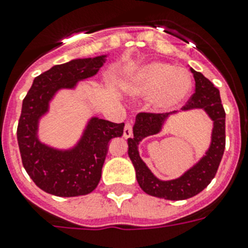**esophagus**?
Segmentation results:
<instances>
[{"label": "esophagus", "mask_w": 248, "mask_h": 248, "mask_svg": "<svg viewBox=\"0 0 248 248\" xmlns=\"http://www.w3.org/2000/svg\"><path fill=\"white\" fill-rule=\"evenodd\" d=\"M123 135H124V138H125V139L133 137V130H131L130 123H126L125 124V128H124V133H123Z\"/></svg>", "instance_id": "obj_1"}]
</instances>
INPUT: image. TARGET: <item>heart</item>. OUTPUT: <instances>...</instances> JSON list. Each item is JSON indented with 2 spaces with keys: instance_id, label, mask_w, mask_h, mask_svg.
Segmentation results:
<instances>
[{
  "instance_id": "obj_1",
  "label": "heart",
  "mask_w": 248,
  "mask_h": 248,
  "mask_svg": "<svg viewBox=\"0 0 248 248\" xmlns=\"http://www.w3.org/2000/svg\"><path fill=\"white\" fill-rule=\"evenodd\" d=\"M123 89L134 98H149L155 113L180 107L192 91V78L185 68L153 61L140 65L123 82Z\"/></svg>"
}]
</instances>
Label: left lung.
<instances>
[{
  "mask_svg": "<svg viewBox=\"0 0 248 248\" xmlns=\"http://www.w3.org/2000/svg\"><path fill=\"white\" fill-rule=\"evenodd\" d=\"M196 83V92L180 111L165 114L140 113L133 125V138L128 139V155L134 165L137 180L144 192L165 200H186L202 191L216 175L225 150V118L220 92L200 72L190 67ZM203 110L213 122L210 145L204 155L183 175L161 181L152 174L139 153V144L145 137L161 132L170 118L183 111Z\"/></svg>",
  "mask_w": 248,
  "mask_h": 248,
  "instance_id": "obj_1",
  "label": "left lung"
}]
</instances>
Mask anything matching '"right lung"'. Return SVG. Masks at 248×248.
Instances as JSON below:
<instances>
[{
  "instance_id": "add662e5",
  "label": "right lung",
  "mask_w": 248,
  "mask_h": 248,
  "mask_svg": "<svg viewBox=\"0 0 248 248\" xmlns=\"http://www.w3.org/2000/svg\"><path fill=\"white\" fill-rule=\"evenodd\" d=\"M109 53L76 58L53 65L36 77L22 103L17 128L19 153L26 171L39 189L59 198L82 196L99 184L109 141L123 135L124 123L92 117L73 145L57 148L39 138V123L49 113L61 91H77L83 80L98 74Z\"/></svg>"
}]
</instances>
